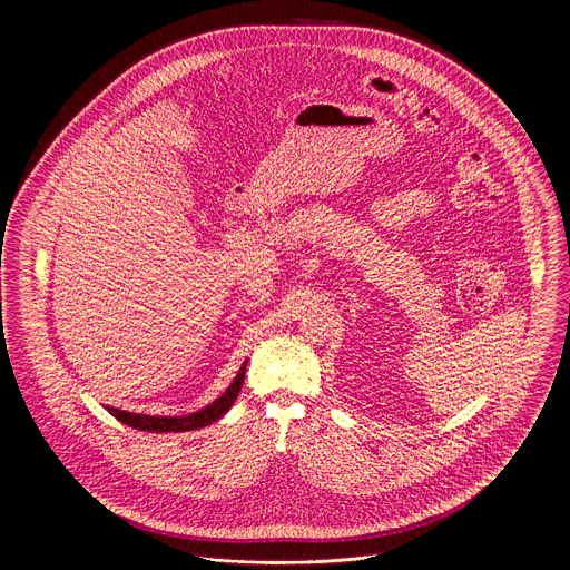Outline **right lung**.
I'll use <instances>...</instances> for the list:
<instances>
[{
	"label": "right lung",
	"instance_id": "right-lung-1",
	"mask_svg": "<svg viewBox=\"0 0 570 570\" xmlns=\"http://www.w3.org/2000/svg\"><path fill=\"white\" fill-rule=\"evenodd\" d=\"M246 365L243 363V367L238 370L234 383L214 401L209 403L207 409L198 411V413H191V415H185V417H153V415H137V413H126V411H117V409H108L112 417H117L121 424L130 426V429H139V431H150V433H183V431H196V429H203L216 420H220L229 409L234 399L238 396L240 392V385H243V376H246Z\"/></svg>",
	"mask_w": 570,
	"mask_h": 570
}]
</instances>
